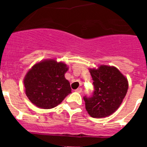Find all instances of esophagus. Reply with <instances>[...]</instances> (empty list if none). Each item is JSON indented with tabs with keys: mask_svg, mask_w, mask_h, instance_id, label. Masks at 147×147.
<instances>
[{
	"mask_svg": "<svg viewBox=\"0 0 147 147\" xmlns=\"http://www.w3.org/2000/svg\"><path fill=\"white\" fill-rule=\"evenodd\" d=\"M82 90V89L81 88H77V89H76V90H75V91L77 92V93H81Z\"/></svg>",
	"mask_w": 147,
	"mask_h": 147,
	"instance_id": "esophagus-1",
	"label": "esophagus"
}]
</instances>
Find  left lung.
Returning a JSON list of instances; mask_svg holds the SVG:
<instances>
[{"label": "left lung", "instance_id": "left-lung-1", "mask_svg": "<svg viewBox=\"0 0 147 147\" xmlns=\"http://www.w3.org/2000/svg\"><path fill=\"white\" fill-rule=\"evenodd\" d=\"M89 71L94 93L90 98L84 97L87 112L93 118L107 117L121 105L129 87L127 79L115 66L102 65Z\"/></svg>", "mask_w": 147, "mask_h": 147}]
</instances>
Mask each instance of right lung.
<instances>
[{
    "instance_id": "add662e5",
    "label": "right lung",
    "mask_w": 147,
    "mask_h": 147,
    "mask_svg": "<svg viewBox=\"0 0 147 147\" xmlns=\"http://www.w3.org/2000/svg\"><path fill=\"white\" fill-rule=\"evenodd\" d=\"M68 66L56 59L41 60L26 73L23 84L26 96L38 108L57 107L71 93L70 82L65 77Z\"/></svg>"
}]
</instances>
